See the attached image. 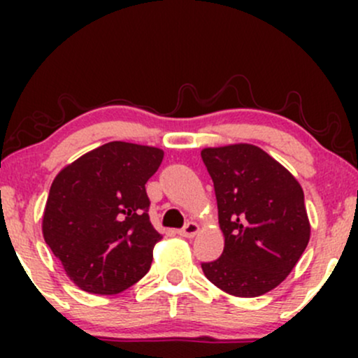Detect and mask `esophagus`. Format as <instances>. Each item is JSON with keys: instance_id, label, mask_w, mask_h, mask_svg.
<instances>
[{"instance_id": "34e87169", "label": "esophagus", "mask_w": 358, "mask_h": 358, "mask_svg": "<svg viewBox=\"0 0 358 358\" xmlns=\"http://www.w3.org/2000/svg\"><path fill=\"white\" fill-rule=\"evenodd\" d=\"M199 229H200L199 224H195V222H188L183 229H180L178 234L182 237H193V236H196Z\"/></svg>"}]
</instances>
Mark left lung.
I'll use <instances>...</instances> for the list:
<instances>
[{
    "mask_svg": "<svg viewBox=\"0 0 358 358\" xmlns=\"http://www.w3.org/2000/svg\"><path fill=\"white\" fill-rule=\"evenodd\" d=\"M224 252L203 274L225 293L254 298L285 281L310 241L305 195L293 175L252 145L205 148Z\"/></svg>",
    "mask_w": 358,
    "mask_h": 358,
    "instance_id": "8db88e82",
    "label": "left lung"
}]
</instances>
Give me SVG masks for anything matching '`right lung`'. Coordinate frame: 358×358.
I'll return each mask as SVG.
<instances>
[{
    "mask_svg": "<svg viewBox=\"0 0 358 358\" xmlns=\"http://www.w3.org/2000/svg\"><path fill=\"white\" fill-rule=\"evenodd\" d=\"M162 162L158 148L113 141L55 176L42 231L80 289L117 294L150 271L162 234L150 222L145 185Z\"/></svg>",
    "mask_w": 358,
    "mask_h": 358,
    "instance_id": "right-lung-1",
    "label": "right lung"
}]
</instances>
